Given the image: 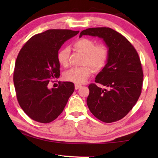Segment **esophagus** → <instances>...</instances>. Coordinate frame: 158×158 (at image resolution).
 I'll return each mask as SVG.
<instances>
[{"label":"esophagus","mask_w":158,"mask_h":158,"mask_svg":"<svg viewBox=\"0 0 158 158\" xmlns=\"http://www.w3.org/2000/svg\"><path fill=\"white\" fill-rule=\"evenodd\" d=\"M80 88H81V85H78V84H75V90L79 89Z\"/></svg>","instance_id":"obj_1"}]
</instances>
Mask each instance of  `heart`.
I'll list each match as a JSON object with an SVG mask.
<instances>
[{
  "mask_svg": "<svg viewBox=\"0 0 158 158\" xmlns=\"http://www.w3.org/2000/svg\"><path fill=\"white\" fill-rule=\"evenodd\" d=\"M75 48L84 54L83 66L74 67L64 73V79L76 84L85 83L92 73V67L95 71L104 68L109 59V52L105 44H96V42L90 38H81L73 44ZM70 49L63 47L57 52V59L60 64L66 67L68 64ZM90 66L92 67H89Z\"/></svg>",
  "mask_w": 158,
  "mask_h": 158,
  "instance_id": "heart-1",
  "label": "heart"
}]
</instances>
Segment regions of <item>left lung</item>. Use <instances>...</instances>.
Listing matches in <instances>:
<instances>
[{
	"label": "left lung",
	"mask_w": 158,
	"mask_h": 158,
	"mask_svg": "<svg viewBox=\"0 0 158 158\" xmlns=\"http://www.w3.org/2000/svg\"><path fill=\"white\" fill-rule=\"evenodd\" d=\"M83 35L102 38L109 52L106 64L96 77V83L88 85V109L103 122L122 119L132 109L142 92L143 71L137 52L127 39L111 28H89L82 31L80 37Z\"/></svg>",
	"instance_id": "left-lung-1"
}]
</instances>
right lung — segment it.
Segmentation results:
<instances>
[{"instance_id":"add662e5","label":"right lung","mask_w":158,"mask_h":158,"mask_svg":"<svg viewBox=\"0 0 158 158\" xmlns=\"http://www.w3.org/2000/svg\"><path fill=\"white\" fill-rule=\"evenodd\" d=\"M79 31L49 29L29 39L17 56L14 83L18 102L31 119L49 123L62 113L74 92V83L62 82L49 89V81L60 77L57 55L64 42Z\"/></svg>"}]
</instances>
